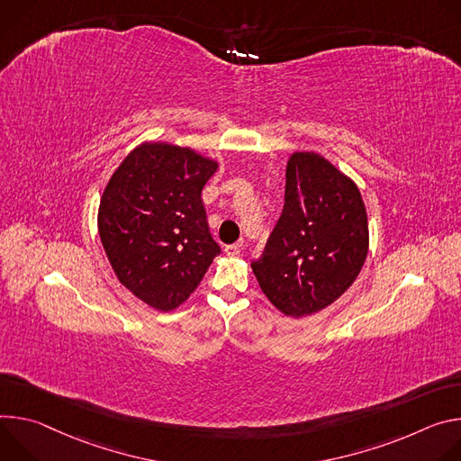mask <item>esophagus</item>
Listing matches in <instances>:
<instances>
[{
	"label": "esophagus",
	"mask_w": 461,
	"mask_h": 461,
	"mask_svg": "<svg viewBox=\"0 0 461 461\" xmlns=\"http://www.w3.org/2000/svg\"><path fill=\"white\" fill-rule=\"evenodd\" d=\"M241 247L238 245V243H232V245H227L223 250H225V254H227V257H230V258H236V257H240V250Z\"/></svg>",
	"instance_id": "esophagus-1"
}]
</instances>
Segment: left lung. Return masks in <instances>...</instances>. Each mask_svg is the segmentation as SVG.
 I'll return each mask as SVG.
<instances>
[{
	"mask_svg": "<svg viewBox=\"0 0 461 461\" xmlns=\"http://www.w3.org/2000/svg\"><path fill=\"white\" fill-rule=\"evenodd\" d=\"M370 245L355 181L317 151H293L284 212L252 264L264 294L293 319L322 312L359 276Z\"/></svg>",
	"mask_w": 461,
	"mask_h": 461,
	"instance_id": "left-lung-1",
	"label": "left lung"
}]
</instances>
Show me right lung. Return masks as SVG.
<instances>
[{
    "label": "right lung",
    "mask_w": 461,
    "mask_h": 461,
    "mask_svg": "<svg viewBox=\"0 0 461 461\" xmlns=\"http://www.w3.org/2000/svg\"><path fill=\"white\" fill-rule=\"evenodd\" d=\"M218 168L192 148L146 140L102 192V247L119 282L153 310H177L221 252L201 199Z\"/></svg>",
    "instance_id": "right-lung-1"
}]
</instances>
